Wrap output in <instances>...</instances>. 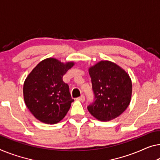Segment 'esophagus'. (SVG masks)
I'll list each match as a JSON object with an SVG mask.
<instances>
[{"mask_svg": "<svg viewBox=\"0 0 160 160\" xmlns=\"http://www.w3.org/2000/svg\"><path fill=\"white\" fill-rule=\"evenodd\" d=\"M78 101H80L81 102H84L85 100V98L84 96V95H80V96L79 98H78Z\"/></svg>", "mask_w": 160, "mask_h": 160, "instance_id": "esophagus-1", "label": "esophagus"}]
</instances>
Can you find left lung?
Returning <instances> with one entry per match:
<instances>
[{"mask_svg": "<svg viewBox=\"0 0 160 160\" xmlns=\"http://www.w3.org/2000/svg\"><path fill=\"white\" fill-rule=\"evenodd\" d=\"M94 101L88 110L95 118L108 121L123 113L130 103L132 80L116 63L101 61L89 68Z\"/></svg>", "mask_w": 160, "mask_h": 160, "instance_id": "1", "label": "left lung"}]
</instances>
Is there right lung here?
Segmentation results:
<instances>
[{
  "label": "right lung",
  "instance_id": "add662e5",
  "mask_svg": "<svg viewBox=\"0 0 160 160\" xmlns=\"http://www.w3.org/2000/svg\"><path fill=\"white\" fill-rule=\"evenodd\" d=\"M74 65L73 62L63 63L55 58H47L26 78L23 88L26 106L41 122L55 124L68 112L74 100L62 77Z\"/></svg>",
  "mask_w": 160,
  "mask_h": 160
}]
</instances>
